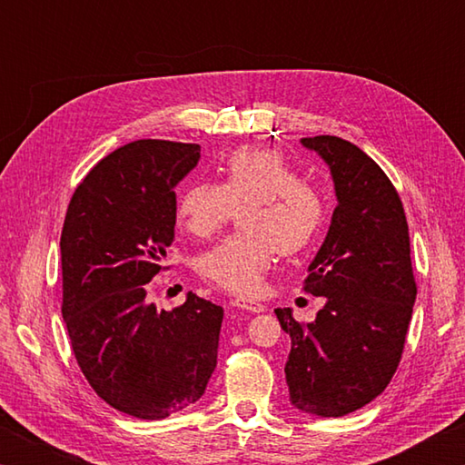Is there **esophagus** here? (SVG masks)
Listing matches in <instances>:
<instances>
[{
    "label": "esophagus",
    "mask_w": 465,
    "mask_h": 465,
    "mask_svg": "<svg viewBox=\"0 0 465 465\" xmlns=\"http://www.w3.org/2000/svg\"><path fill=\"white\" fill-rule=\"evenodd\" d=\"M235 308H240V310H246V312H252V313H261V312H264L266 308L262 303H258V302H252V299H233L232 302Z\"/></svg>",
    "instance_id": "obj_1"
}]
</instances>
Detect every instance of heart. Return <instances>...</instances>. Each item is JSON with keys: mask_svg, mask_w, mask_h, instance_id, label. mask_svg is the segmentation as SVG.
I'll list each match as a JSON object with an SVG mask.
<instances>
[{"mask_svg": "<svg viewBox=\"0 0 465 465\" xmlns=\"http://www.w3.org/2000/svg\"><path fill=\"white\" fill-rule=\"evenodd\" d=\"M240 223L246 232L227 235L199 261L204 279L252 295L277 254L293 256L316 238L324 203L320 193L274 149L240 147L225 157L222 184L191 183L178 199V222L194 238H209L242 204Z\"/></svg>", "mask_w": 465, "mask_h": 465, "instance_id": "heart-1", "label": "heart"}]
</instances>
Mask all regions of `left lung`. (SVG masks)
Masks as SVG:
<instances>
[{
    "mask_svg": "<svg viewBox=\"0 0 465 465\" xmlns=\"http://www.w3.org/2000/svg\"><path fill=\"white\" fill-rule=\"evenodd\" d=\"M332 174L336 209L303 289L326 297L310 324L274 313L291 336V404L336 419L388 388L402 359L416 299L402 201L363 149L332 135L303 137Z\"/></svg>",
    "mask_w": 465,
    "mask_h": 465,
    "instance_id": "obj_1",
    "label": "left lung"
}]
</instances>
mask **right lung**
Wrapping results in <instances>:
<instances>
[{
  "label": "right lung",
  "mask_w": 465,
  "mask_h": 465,
  "mask_svg": "<svg viewBox=\"0 0 465 465\" xmlns=\"http://www.w3.org/2000/svg\"><path fill=\"white\" fill-rule=\"evenodd\" d=\"M201 145L139 139L108 153L69 201L61 232L63 320L77 365L116 411L160 420L199 400L217 367L223 308L186 295L172 312L149 281L174 242L176 184Z\"/></svg>",
  "instance_id": "obj_1"
}]
</instances>
